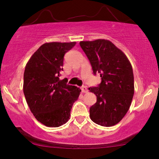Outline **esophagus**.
<instances>
[{
  "label": "esophagus",
  "mask_w": 159,
  "mask_h": 159,
  "mask_svg": "<svg viewBox=\"0 0 159 159\" xmlns=\"http://www.w3.org/2000/svg\"><path fill=\"white\" fill-rule=\"evenodd\" d=\"M81 92L82 93H87L88 92V89L86 88V86H82L81 87Z\"/></svg>",
  "instance_id": "obj_1"
}]
</instances>
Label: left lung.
I'll list each match as a JSON object with an SVG mask.
<instances>
[{
	"label": "left lung",
	"instance_id": "1",
	"mask_svg": "<svg viewBox=\"0 0 159 159\" xmlns=\"http://www.w3.org/2000/svg\"><path fill=\"white\" fill-rule=\"evenodd\" d=\"M80 46L101 83L89 88L96 96L90 108V118L96 124L110 127L122 120L129 111L134 94V73L131 63L121 50L108 40L80 41Z\"/></svg>",
	"mask_w": 159,
	"mask_h": 159
}]
</instances>
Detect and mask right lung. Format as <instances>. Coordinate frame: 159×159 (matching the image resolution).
<instances>
[{
  "label": "right lung",
  "instance_id": "add662e5",
  "mask_svg": "<svg viewBox=\"0 0 159 159\" xmlns=\"http://www.w3.org/2000/svg\"><path fill=\"white\" fill-rule=\"evenodd\" d=\"M76 43L43 44L30 57L23 75V93L35 118L48 127H59L70 116L81 90L60 79L63 58Z\"/></svg>",
  "mask_w": 159,
  "mask_h": 159
}]
</instances>
